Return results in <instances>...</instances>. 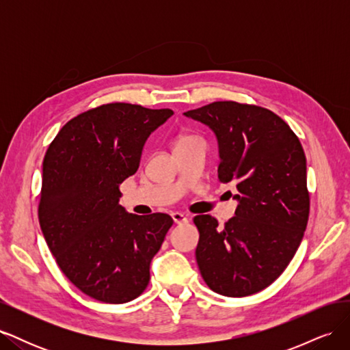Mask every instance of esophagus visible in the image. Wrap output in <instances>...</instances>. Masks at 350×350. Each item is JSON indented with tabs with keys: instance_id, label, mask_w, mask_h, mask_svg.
I'll list each match as a JSON object with an SVG mask.
<instances>
[{
	"instance_id": "1",
	"label": "esophagus",
	"mask_w": 350,
	"mask_h": 350,
	"mask_svg": "<svg viewBox=\"0 0 350 350\" xmlns=\"http://www.w3.org/2000/svg\"><path fill=\"white\" fill-rule=\"evenodd\" d=\"M171 216H172V219H174V221H175L176 225H179V224H187V221H188L187 216L183 215V213H179V211H174V213H172Z\"/></svg>"
}]
</instances>
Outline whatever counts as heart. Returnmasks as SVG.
<instances>
[{
	"label": "heart",
	"instance_id": "b5f03b06",
	"mask_svg": "<svg viewBox=\"0 0 350 350\" xmlns=\"http://www.w3.org/2000/svg\"><path fill=\"white\" fill-rule=\"evenodd\" d=\"M191 139H194V137H191V135H181V137H179V139L176 140V143H175V144H178V143H183V142H187V140H191Z\"/></svg>",
	"mask_w": 350,
	"mask_h": 350
}]
</instances>
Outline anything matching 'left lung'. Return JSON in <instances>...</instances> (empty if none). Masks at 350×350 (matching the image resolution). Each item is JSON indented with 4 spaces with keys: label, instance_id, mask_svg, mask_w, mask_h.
Instances as JSON below:
<instances>
[{
    "label": "left lung",
    "instance_id": "1",
    "mask_svg": "<svg viewBox=\"0 0 350 350\" xmlns=\"http://www.w3.org/2000/svg\"><path fill=\"white\" fill-rule=\"evenodd\" d=\"M210 126L219 143V181L235 183V216L224 226L194 217L201 278L220 295L266 289L288 267L310 216L306 157L280 116L257 105L221 100L184 112Z\"/></svg>",
    "mask_w": 350,
    "mask_h": 350
}]
</instances>
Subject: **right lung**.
<instances>
[{"label": "right lung", "mask_w": 350, "mask_h": 350, "mask_svg": "<svg viewBox=\"0 0 350 350\" xmlns=\"http://www.w3.org/2000/svg\"><path fill=\"white\" fill-rule=\"evenodd\" d=\"M172 109L107 103L70 120L44 157L38 216L67 279L105 304L135 299L174 220L137 216L120 204V184L139 169L143 146Z\"/></svg>", "instance_id": "1"}]
</instances>
